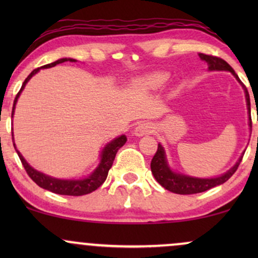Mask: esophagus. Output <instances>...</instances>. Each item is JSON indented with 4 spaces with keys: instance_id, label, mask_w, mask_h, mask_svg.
I'll use <instances>...</instances> for the list:
<instances>
[{
    "instance_id": "34e87169",
    "label": "esophagus",
    "mask_w": 258,
    "mask_h": 258,
    "mask_svg": "<svg viewBox=\"0 0 258 258\" xmlns=\"http://www.w3.org/2000/svg\"><path fill=\"white\" fill-rule=\"evenodd\" d=\"M153 131H154V127L152 123L146 122V121H144V122L138 123L133 133H135V136H137V137H142V136L144 135H150Z\"/></svg>"
}]
</instances>
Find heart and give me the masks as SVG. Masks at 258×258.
Listing matches in <instances>:
<instances>
[{"label":"heart","instance_id":"b5f03b06","mask_svg":"<svg viewBox=\"0 0 258 258\" xmlns=\"http://www.w3.org/2000/svg\"><path fill=\"white\" fill-rule=\"evenodd\" d=\"M168 75L164 72L150 73L148 75L139 79L138 85L144 90H158L167 82Z\"/></svg>","mask_w":258,"mask_h":258}]
</instances>
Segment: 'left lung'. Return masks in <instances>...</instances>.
Instances as JSON below:
<instances>
[{
	"mask_svg": "<svg viewBox=\"0 0 258 258\" xmlns=\"http://www.w3.org/2000/svg\"><path fill=\"white\" fill-rule=\"evenodd\" d=\"M199 57L201 60L206 61L207 65H209L210 72H229L233 74L234 78L238 80L239 84H240L241 87L244 88L245 98H246V105L248 109V120H250L248 126L252 127V122H251L250 116V96H248L246 87H245L244 84L240 81V79L238 78V75L234 72L233 68L230 67L226 60H223V59L218 57H214V55H207L204 54V53H199ZM244 153L241 154V156L239 158L238 161H236V164L234 165L232 168H229L226 173L221 174V176L218 177H214V178H199V177H191L188 176V174H183L172 171V168L168 166L164 147L159 143L158 150H156L155 155H154V158L152 160V164H150V168H152L153 176L155 177L156 180H158L159 184L164 186L167 190L182 195L197 194L203 193V191H206L209 190V189L214 188V186L223 184L224 182H227V180L233 176L234 172L238 170V166L240 165Z\"/></svg>",
	"mask_w": 258,
	"mask_h": 258,
	"instance_id": "8db88e82",
	"label": "left lung"
}]
</instances>
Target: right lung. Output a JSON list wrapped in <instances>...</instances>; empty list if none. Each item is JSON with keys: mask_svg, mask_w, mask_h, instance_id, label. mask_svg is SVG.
<instances>
[{"mask_svg": "<svg viewBox=\"0 0 258 258\" xmlns=\"http://www.w3.org/2000/svg\"><path fill=\"white\" fill-rule=\"evenodd\" d=\"M64 61H76L75 59L73 58H61L58 59V60L53 61L51 64L43 65V67L37 68V69L32 70L30 75L25 79L24 84H23L20 91L18 92L16 99H14L13 103V109H12V117L14 115V109H16V104L18 102V98H19L20 93L22 91L24 90L25 85L28 84V81L30 80L35 74H37L40 72V69H48V68L55 67L57 64L64 63ZM12 139L14 141L13 138V132H12ZM127 138L125 135L119 136L117 138H114L111 142H109L106 146L103 148L102 153H100V161L98 164V166L96 167V170L92 172L90 176L86 177V178H81V179H60V178H54V177L48 176V174H44L40 171L35 170L34 167H31L30 165L26 162V160L24 159V156L20 154L19 150H17L16 148V143H13L14 148H16L18 156H19L20 161H22L23 166H24L26 173L29 174V177L34 180L35 183L41 188L47 189V190L52 191V193L55 194H60V195H73V197H80V195H85V194H90L92 191H94L96 189H98L100 185L104 183V180L108 177V172L112 166V162H114L115 155H116L117 150L120 149L123 144L126 143Z\"/></svg>", "mask_w": 258, "mask_h": 258, "instance_id": "add662e5", "label": "right lung"}]
</instances>
